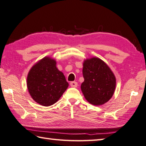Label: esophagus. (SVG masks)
I'll list each match as a JSON object with an SVG mask.
<instances>
[{
	"label": "esophagus",
	"instance_id": "34e87169",
	"mask_svg": "<svg viewBox=\"0 0 146 146\" xmlns=\"http://www.w3.org/2000/svg\"><path fill=\"white\" fill-rule=\"evenodd\" d=\"M70 85H71V86H72V87L76 88V86H78V83L76 82H71L70 83Z\"/></svg>",
	"mask_w": 146,
	"mask_h": 146
}]
</instances>
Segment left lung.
Listing matches in <instances>:
<instances>
[{"label": "left lung", "instance_id": "1", "mask_svg": "<svg viewBox=\"0 0 146 146\" xmlns=\"http://www.w3.org/2000/svg\"><path fill=\"white\" fill-rule=\"evenodd\" d=\"M84 82L81 90L86 100L94 105L106 103L112 97L116 86L114 74L104 61L98 58L83 62Z\"/></svg>", "mask_w": 146, "mask_h": 146}]
</instances>
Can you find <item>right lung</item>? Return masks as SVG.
I'll return each instance as SVG.
<instances>
[{
    "label": "right lung",
    "mask_w": 146,
    "mask_h": 146,
    "mask_svg": "<svg viewBox=\"0 0 146 146\" xmlns=\"http://www.w3.org/2000/svg\"><path fill=\"white\" fill-rule=\"evenodd\" d=\"M56 65L54 59L44 57L34 65L27 75L29 94L36 102L45 107L55 104L69 85Z\"/></svg>",
    "instance_id": "right-lung-1"
}]
</instances>
